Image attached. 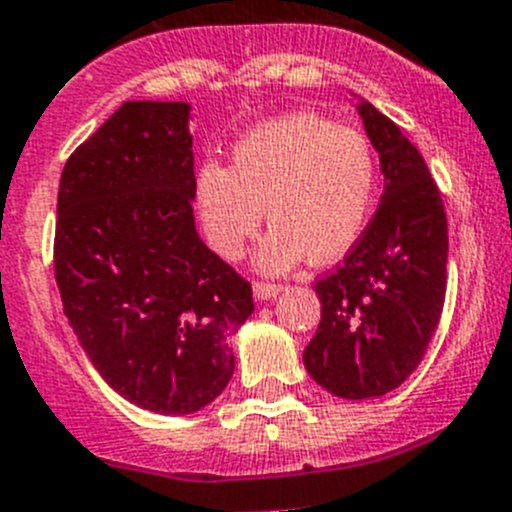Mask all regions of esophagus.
<instances>
[{
	"label": "esophagus",
	"instance_id": "1",
	"mask_svg": "<svg viewBox=\"0 0 512 512\" xmlns=\"http://www.w3.org/2000/svg\"><path fill=\"white\" fill-rule=\"evenodd\" d=\"M252 292H255L257 300H270V297L280 295L282 285H275V282H255V285H252Z\"/></svg>",
	"mask_w": 512,
	"mask_h": 512
}]
</instances>
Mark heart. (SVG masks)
Here are the masks:
<instances>
[{"instance_id": "heart-1", "label": "heart", "mask_w": 512, "mask_h": 512, "mask_svg": "<svg viewBox=\"0 0 512 512\" xmlns=\"http://www.w3.org/2000/svg\"><path fill=\"white\" fill-rule=\"evenodd\" d=\"M375 152L362 132L297 112L260 124L232 150V167L205 162L195 200L212 250L240 260L265 217V270H285L310 252L335 260L365 230L375 192Z\"/></svg>"}]
</instances>
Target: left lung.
<instances>
[{
    "label": "left lung",
    "instance_id": "8db88e82",
    "mask_svg": "<svg viewBox=\"0 0 512 512\" xmlns=\"http://www.w3.org/2000/svg\"><path fill=\"white\" fill-rule=\"evenodd\" d=\"M360 114L385 192L345 260L315 280L322 317L302 355L312 380L345 400L380 398L413 375L448 287V217L423 155L370 102Z\"/></svg>",
    "mask_w": 512,
    "mask_h": 512
}]
</instances>
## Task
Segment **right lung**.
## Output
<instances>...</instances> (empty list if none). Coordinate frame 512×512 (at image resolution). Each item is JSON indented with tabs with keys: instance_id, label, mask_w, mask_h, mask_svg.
I'll use <instances>...</instances> for the list:
<instances>
[{
	"instance_id": "1",
	"label": "right lung",
	"mask_w": 512,
	"mask_h": 512,
	"mask_svg": "<svg viewBox=\"0 0 512 512\" xmlns=\"http://www.w3.org/2000/svg\"><path fill=\"white\" fill-rule=\"evenodd\" d=\"M190 104L124 102L69 155L54 277L79 345L114 393L160 415L210 405L235 372L252 287L195 230Z\"/></svg>"
}]
</instances>
